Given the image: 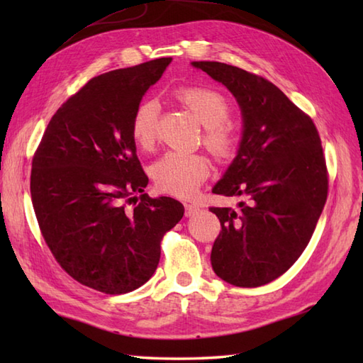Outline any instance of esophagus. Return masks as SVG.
<instances>
[{
    "mask_svg": "<svg viewBox=\"0 0 363 363\" xmlns=\"http://www.w3.org/2000/svg\"><path fill=\"white\" fill-rule=\"evenodd\" d=\"M199 211V207L196 204H186V215L187 217H191Z\"/></svg>",
    "mask_w": 363,
    "mask_h": 363,
    "instance_id": "obj_1",
    "label": "esophagus"
}]
</instances>
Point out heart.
<instances>
[{"label": "heart", "instance_id": "1", "mask_svg": "<svg viewBox=\"0 0 363 363\" xmlns=\"http://www.w3.org/2000/svg\"><path fill=\"white\" fill-rule=\"evenodd\" d=\"M176 98L195 115L204 126L203 145L212 156L225 162L234 157L238 148V134L229 125L230 104L218 90L204 86H189L176 90ZM159 103L143 99L130 118V135L137 146L150 150L156 142L159 126ZM209 174V160L203 154L169 151L151 167L156 187L167 195L190 198Z\"/></svg>", "mask_w": 363, "mask_h": 363}]
</instances>
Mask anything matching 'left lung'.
I'll return each mask as SVG.
<instances>
[{"instance_id":"8db88e82","label":"left lung","mask_w":363,"mask_h":363,"mask_svg":"<svg viewBox=\"0 0 363 363\" xmlns=\"http://www.w3.org/2000/svg\"><path fill=\"white\" fill-rule=\"evenodd\" d=\"M226 86L243 117L237 156L213 194L242 196L211 207L221 225L211 262L235 287H260L295 264L309 245L328 198V168L309 115L273 82L221 62H191Z\"/></svg>"}]
</instances>
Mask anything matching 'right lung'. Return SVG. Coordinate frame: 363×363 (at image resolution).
Instances as JSON below:
<instances>
[{
  "label": "right lung",
  "instance_id": "add662e5",
  "mask_svg": "<svg viewBox=\"0 0 363 363\" xmlns=\"http://www.w3.org/2000/svg\"><path fill=\"white\" fill-rule=\"evenodd\" d=\"M169 62L90 79L52 115L33 157L30 198L46 245L73 279L107 295L150 279L162 238L184 215L176 199L145 194L130 135L135 107Z\"/></svg>",
  "mask_w": 363,
  "mask_h": 363
}]
</instances>
